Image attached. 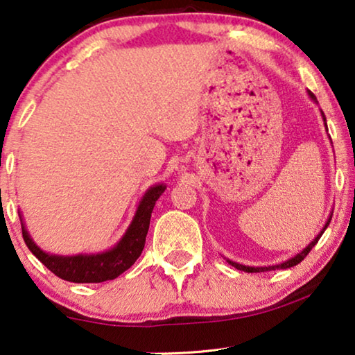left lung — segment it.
I'll use <instances>...</instances> for the list:
<instances>
[{
	"label": "left lung",
	"instance_id": "1",
	"mask_svg": "<svg viewBox=\"0 0 355 355\" xmlns=\"http://www.w3.org/2000/svg\"><path fill=\"white\" fill-rule=\"evenodd\" d=\"M307 94H309V96L310 98H312L315 103H318L317 101V96H315L312 92L310 90H307ZM322 118H323V124H324V129H327V132H328V128H327V118H324V114H323V111H322ZM331 216H333V213H329V216H328V220H327V223H324V226H323V230L318 232L317 234V237H315V239L310 242V244L305 247L304 250H300L299 254H295L293 259H289V260H286V261H283V263H278V265H270V266H247V265H242V263H237V261H232V260H230V259H226V261L230 265H232L234 266V268H237V270H241V271H245V273H261V271H271V270H286V268H291V266H295L297 263H300V261H302L305 257H307V254L310 250L313 249L315 247V244H317L318 242V239L320 237H322V234L324 232V230H327L328 227V225H329V221H331Z\"/></svg>",
	"mask_w": 355,
	"mask_h": 355
}]
</instances>
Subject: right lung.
Here are the masks:
<instances>
[{"label": "right lung", "mask_w": 355, "mask_h": 355, "mask_svg": "<svg viewBox=\"0 0 355 355\" xmlns=\"http://www.w3.org/2000/svg\"><path fill=\"white\" fill-rule=\"evenodd\" d=\"M164 184H155L148 187L144 197L140 198L137 210L130 221V225L116 242L114 247L100 252V254H79V255H53L42 250L28 234L26 223L22 220V213L19 211L22 226V237L26 241L28 250L61 279L71 283H103V281L114 279L123 275L125 270L135 263L142 254L147 237L150 218H152L153 207L159 196L164 192Z\"/></svg>", "instance_id": "obj_1"}]
</instances>
